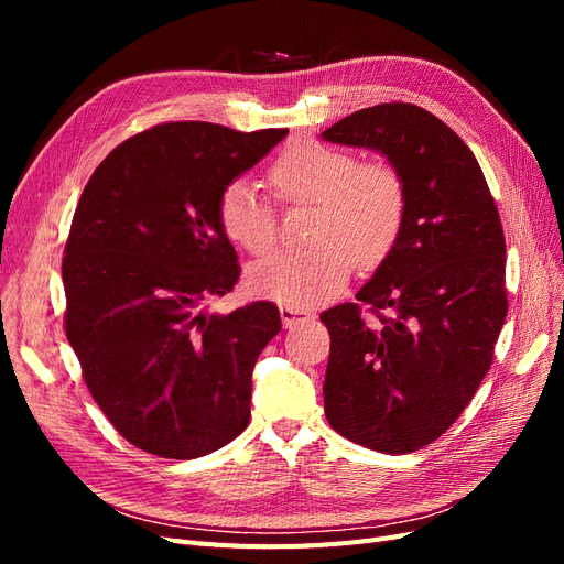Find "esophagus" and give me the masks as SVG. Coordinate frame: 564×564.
<instances>
[{"label":"esophagus","instance_id":"34e87169","mask_svg":"<svg viewBox=\"0 0 564 564\" xmlns=\"http://www.w3.org/2000/svg\"><path fill=\"white\" fill-rule=\"evenodd\" d=\"M280 317H282L284 327H296V324H308V322L315 319L313 313H308V311H296V308H286V305H282V308H280Z\"/></svg>","mask_w":564,"mask_h":564}]
</instances>
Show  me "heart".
<instances>
[{"mask_svg": "<svg viewBox=\"0 0 564 564\" xmlns=\"http://www.w3.org/2000/svg\"><path fill=\"white\" fill-rule=\"evenodd\" d=\"M282 199L317 207L311 249H280L256 261L247 282L256 296L308 311L332 301L357 268H377L395 249L406 216V187L388 162H362L350 150L319 141L289 143L270 166ZM220 228L249 253H263L278 237L272 202L251 181L228 183L218 197Z\"/></svg>", "mask_w": 564, "mask_h": 564, "instance_id": "heart-1", "label": "heart"}]
</instances>
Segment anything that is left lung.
<instances>
[{
	"label": "left lung",
	"instance_id": "left-lung-1",
	"mask_svg": "<svg viewBox=\"0 0 564 564\" xmlns=\"http://www.w3.org/2000/svg\"><path fill=\"white\" fill-rule=\"evenodd\" d=\"M322 139L381 152L406 187L395 249L357 303L319 315L332 336L324 414L355 445L416 452L460 416L494 360L508 311L501 218L470 148L419 106L357 110Z\"/></svg>",
	"mask_w": 564,
	"mask_h": 564
}]
</instances>
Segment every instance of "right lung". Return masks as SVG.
<instances>
[{"label": "right lung", "mask_w": 564, "mask_h": 564, "mask_svg": "<svg viewBox=\"0 0 564 564\" xmlns=\"http://www.w3.org/2000/svg\"><path fill=\"white\" fill-rule=\"evenodd\" d=\"M286 129L242 133L169 122L117 145L79 197L65 245V334L117 433L164 458H197L240 435L251 371L282 329L275 303L228 315L202 303L240 278L218 197Z\"/></svg>", "instance_id": "1"}]
</instances>
